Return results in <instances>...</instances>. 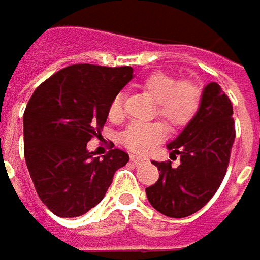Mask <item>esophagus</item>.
<instances>
[{"instance_id":"1","label":"esophagus","mask_w":260,"mask_h":260,"mask_svg":"<svg viewBox=\"0 0 260 260\" xmlns=\"http://www.w3.org/2000/svg\"><path fill=\"white\" fill-rule=\"evenodd\" d=\"M130 160H132L133 165H142V163H146V161H148L146 157H141V155H132Z\"/></svg>"}]
</instances>
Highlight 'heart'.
<instances>
[{
  "mask_svg": "<svg viewBox=\"0 0 260 260\" xmlns=\"http://www.w3.org/2000/svg\"><path fill=\"white\" fill-rule=\"evenodd\" d=\"M142 89L157 102L158 115L172 127L185 125L199 108L201 92L190 82H178L168 73H152L142 82ZM122 116V99L116 95L109 106V118L119 119ZM166 136L161 122L132 124L121 135V142L130 151L148 152Z\"/></svg>",
  "mask_w": 260,
  "mask_h": 260,
  "instance_id": "1",
  "label": "heart"
}]
</instances>
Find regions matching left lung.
<instances>
[{
    "mask_svg": "<svg viewBox=\"0 0 260 260\" xmlns=\"http://www.w3.org/2000/svg\"><path fill=\"white\" fill-rule=\"evenodd\" d=\"M232 115V103L220 85H205L194 116L166 145L171 157L178 155V166L152 161L160 171L157 182L145 188L152 208L163 215L182 218L210 202L229 165L235 141Z\"/></svg>",
    "mask_w": 260,
    "mask_h": 260,
    "instance_id": "1",
    "label": "left lung"
}]
</instances>
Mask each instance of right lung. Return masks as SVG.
I'll return each mask as SVG.
<instances>
[{"mask_svg":"<svg viewBox=\"0 0 260 260\" xmlns=\"http://www.w3.org/2000/svg\"><path fill=\"white\" fill-rule=\"evenodd\" d=\"M132 67L76 64L45 81L23 114L25 161L39 198L58 217H79L105 198L128 154L111 149L94 157L86 144L108 119Z\"/></svg>","mask_w":260,"mask_h":260,"instance_id":"add662e5","label":"right lung"}]
</instances>
